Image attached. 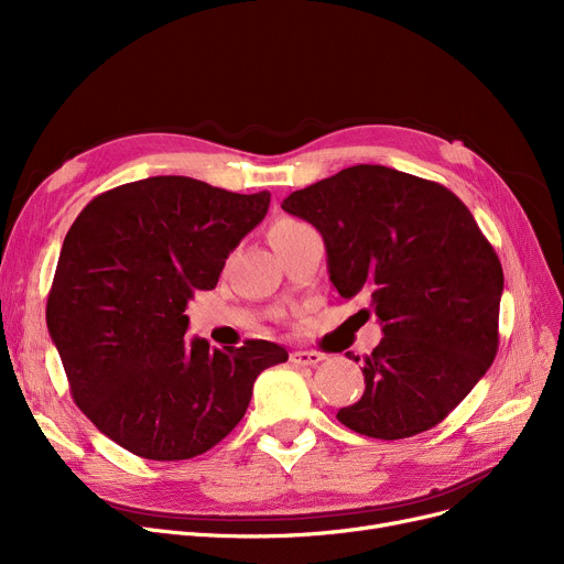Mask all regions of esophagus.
Instances as JSON below:
<instances>
[{
    "label": "esophagus",
    "mask_w": 564,
    "mask_h": 564,
    "mask_svg": "<svg viewBox=\"0 0 564 564\" xmlns=\"http://www.w3.org/2000/svg\"><path fill=\"white\" fill-rule=\"evenodd\" d=\"M290 361L294 366H317L319 361H324V354L315 349H294L290 354Z\"/></svg>",
    "instance_id": "1"
}]
</instances>
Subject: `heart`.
<instances>
[{"instance_id": "heart-1", "label": "heart", "mask_w": 564, "mask_h": 564, "mask_svg": "<svg viewBox=\"0 0 564 564\" xmlns=\"http://www.w3.org/2000/svg\"><path fill=\"white\" fill-rule=\"evenodd\" d=\"M304 228H308L304 221H300V219H276L272 226H270V242H272V247L276 249L279 245H283V242H288L290 237H294L297 232H302Z\"/></svg>"}]
</instances>
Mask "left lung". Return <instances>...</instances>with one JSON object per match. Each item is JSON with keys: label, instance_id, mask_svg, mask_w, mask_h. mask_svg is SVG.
I'll use <instances>...</instances> for the list:
<instances>
[{"label": "left lung", "instance_id": "1", "mask_svg": "<svg viewBox=\"0 0 564 564\" xmlns=\"http://www.w3.org/2000/svg\"><path fill=\"white\" fill-rule=\"evenodd\" d=\"M281 207L319 230L334 288L343 300L361 294L370 308L359 313L381 324L364 357L366 391L336 419L383 441L438 425L498 351L502 267L468 207L379 164L343 169Z\"/></svg>", "mask_w": 564, "mask_h": 564}]
</instances>
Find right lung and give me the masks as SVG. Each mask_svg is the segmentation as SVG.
<instances>
[{"instance_id":"1","label":"right lung","mask_w":564,"mask_h":564,"mask_svg":"<svg viewBox=\"0 0 564 564\" xmlns=\"http://www.w3.org/2000/svg\"><path fill=\"white\" fill-rule=\"evenodd\" d=\"M267 207L270 192L155 175L96 196L70 226L47 329L75 404L121 448L158 462L203 455L242 421L256 377L288 361L270 340L213 349L185 338L194 290L217 285Z\"/></svg>"}]
</instances>
